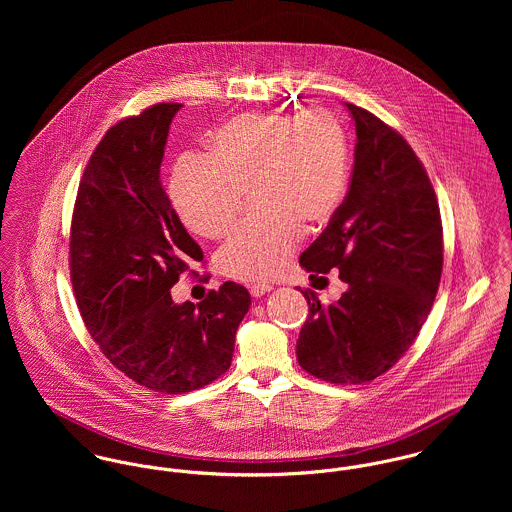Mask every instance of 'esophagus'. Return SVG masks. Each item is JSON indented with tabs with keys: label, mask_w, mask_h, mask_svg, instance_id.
I'll return each instance as SVG.
<instances>
[{
	"label": "esophagus",
	"mask_w": 512,
	"mask_h": 512,
	"mask_svg": "<svg viewBox=\"0 0 512 512\" xmlns=\"http://www.w3.org/2000/svg\"><path fill=\"white\" fill-rule=\"evenodd\" d=\"M274 290V286H270V284H252L250 286V293L254 295V297H262L264 293L272 292Z\"/></svg>",
	"instance_id": "obj_1"
}]
</instances>
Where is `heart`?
<instances>
[{
    "instance_id": "b5f03b06",
    "label": "heart",
    "mask_w": 512,
    "mask_h": 512,
    "mask_svg": "<svg viewBox=\"0 0 512 512\" xmlns=\"http://www.w3.org/2000/svg\"><path fill=\"white\" fill-rule=\"evenodd\" d=\"M347 183L349 140L333 114L254 112L222 124L209 140V155L181 157L169 195L191 232L219 238L252 189L260 215L234 230L217 264L236 280H272L288 268L301 224L331 219Z\"/></svg>"
}]
</instances>
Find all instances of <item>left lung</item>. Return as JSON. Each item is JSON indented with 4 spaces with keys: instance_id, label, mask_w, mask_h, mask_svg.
Here are the masks:
<instances>
[{
    "instance_id": "left-lung-1",
    "label": "left lung",
    "mask_w": 512,
    "mask_h": 512,
    "mask_svg": "<svg viewBox=\"0 0 512 512\" xmlns=\"http://www.w3.org/2000/svg\"><path fill=\"white\" fill-rule=\"evenodd\" d=\"M357 146L349 193L299 256L311 272L339 270L347 292L321 305L301 290L309 315L297 361L333 384H363L412 347L434 305L443 266L436 191L414 149L380 118L347 104Z\"/></svg>"
}]
</instances>
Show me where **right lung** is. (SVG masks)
<instances>
[{"mask_svg":"<svg viewBox=\"0 0 512 512\" xmlns=\"http://www.w3.org/2000/svg\"><path fill=\"white\" fill-rule=\"evenodd\" d=\"M179 108L161 102L106 132L78 185L71 226V282L88 333L118 370L163 394L224 374L250 309V293L234 282L197 305L171 299L179 276L203 262L159 177Z\"/></svg>","mask_w":512,"mask_h":512,"instance_id":"obj_1","label":"right lung"}]
</instances>
